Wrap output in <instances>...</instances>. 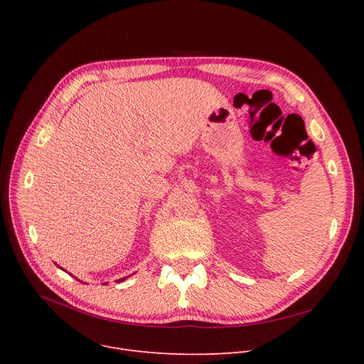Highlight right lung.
I'll list each match as a JSON object with an SVG mask.
<instances>
[{
  "mask_svg": "<svg viewBox=\"0 0 364 364\" xmlns=\"http://www.w3.org/2000/svg\"><path fill=\"white\" fill-rule=\"evenodd\" d=\"M122 280H125V279H119V280H118V282H122Z\"/></svg>",
  "mask_w": 364,
  "mask_h": 364,
  "instance_id": "1",
  "label": "right lung"
}]
</instances>
